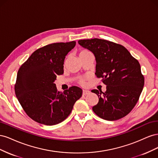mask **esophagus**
<instances>
[{"label":"esophagus","instance_id":"obj_1","mask_svg":"<svg viewBox=\"0 0 158 158\" xmlns=\"http://www.w3.org/2000/svg\"><path fill=\"white\" fill-rule=\"evenodd\" d=\"M90 93V92L89 90H85V89H83V91H82V94L84 95H87V94H89Z\"/></svg>","mask_w":158,"mask_h":158}]
</instances>
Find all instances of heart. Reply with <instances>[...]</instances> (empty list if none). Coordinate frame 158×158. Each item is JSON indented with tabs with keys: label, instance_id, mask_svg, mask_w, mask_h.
I'll use <instances>...</instances> for the list:
<instances>
[{
	"label": "heart",
	"instance_id": "obj_1",
	"mask_svg": "<svg viewBox=\"0 0 158 158\" xmlns=\"http://www.w3.org/2000/svg\"><path fill=\"white\" fill-rule=\"evenodd\" d=\"M89 53H91V52L87 49H82L81 50L80 52H79V56H82V55H87V54H89ZM86 78H82L80 79L79 80V83L82 85H85V80H86Z\"/></svg>",
	"mask_w": 158,
	"mask_h": 158
}]
</instances>
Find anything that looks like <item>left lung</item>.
<instances>
[{
    "mask_svg": "<svg viewBox=\"0 0 158 158\" xmlns=\"http://www.w3.org/2000/svg\"><path fill=\"white\" fill-rule=\"evenodd\" d=\"M78 44L93 52L95 74L107 85L104 93L92 90L99 98L94 112L107 121L125 117L136 106L144 87L140 63L125 47L112 41L94 38L79 40Z\"/></svg>",
    "mask_w": 158,
    "mask_h": 158,
    "instance_id": "1",
    "label": "left lung"
}]
</instances>
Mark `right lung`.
<instances>
[{
	"label": "right lung",
	"instance_id": "1",
	"mask_svg": "<svg viewBox=\"0 0 158 158\" xmlns=\"http://www.w3.org/2000/svg\"><path fill=\"white\" fill-rule=\"evenodd\" d=\"M76 41L55 43L35 51L19 69L14 85L15 94L23 109L33 121L55 125L68 117L82 89L72 86L59 92L54 83L64 73L66 55Z\"/></svg>",
	"mask_w": 158,
	"mask_h": 158
}]
</instances>
